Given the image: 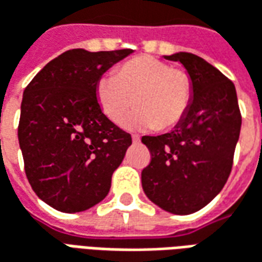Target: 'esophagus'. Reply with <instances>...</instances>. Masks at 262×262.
Wrapping results in <instances>:
<instances>
[{"label": "esophagus", "mask_w": 262, "mask_h": 262, "mask_svg": "<svg viewBox=\"0 0 262 262\" xmlns=\"http://www.w3.org/2000/svg\"><path fill=\"white\" fill-rule=\"evenodd\" d=\"M140 137H138V135H133V142H135V144H137V142H140Z\"/></svg>", "instance_id": "1"}]
</instances>
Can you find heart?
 <instances>
[{
    "instance_id": "1",
    "label": "heart",
    "mask_w": 262,
    "mask_h": 262,
    "mask_svg": "<svg viewBox=\"0 0 262 262\" xmlns=\"http://www.w3.org/2000/svg\"><path fill=\"white\" fill-rule=\"evenodd\" d=\"M193 96L192 80L185 70L152 56H138L122 63L116 77L103 76L96 84V98L104 116L121 122L128 111L131 128L168 129L183 120Z\"/></svg>"
}]
</instances>
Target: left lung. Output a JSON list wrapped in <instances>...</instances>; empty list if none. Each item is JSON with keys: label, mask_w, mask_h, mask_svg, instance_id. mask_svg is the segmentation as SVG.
<instances>
[{"label": "left lung", "mask_w": 262, "mask_h": 262, "mask_svg": "<svg viewBox=\"0 0 262 262\" xmlns=\"http://www.w3.org/2000/svg\"><path fill=\"white\" fill-rule=\"evenodd\" d=\"M165 59L185 66L193 97L173 131L142 137L151 152V162L141 173L142 189L161 209L190 214L209 205L229 179L241 113L233 81L219 69L187 52Z\"/></svg>", "instance_id": "8db88e82"}]
</instances>
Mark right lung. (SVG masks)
<instances>
[{"label": "right lung", "mask_w": 262, "mask_h": 262, "mask_svg": "<svg viewBox=\"0 0 262 262\" xmlns=\"http://www.w3.org/2000/svg\"><path fill=\"white\" fill-rule=\"evenodd\" d=\"M133 49H72L28 84L18 140L33 192L53 209L76 213L104 199L131 135L103 114L96 84Z\"/></svg>", "instance_id": "1"}]
</instances>
